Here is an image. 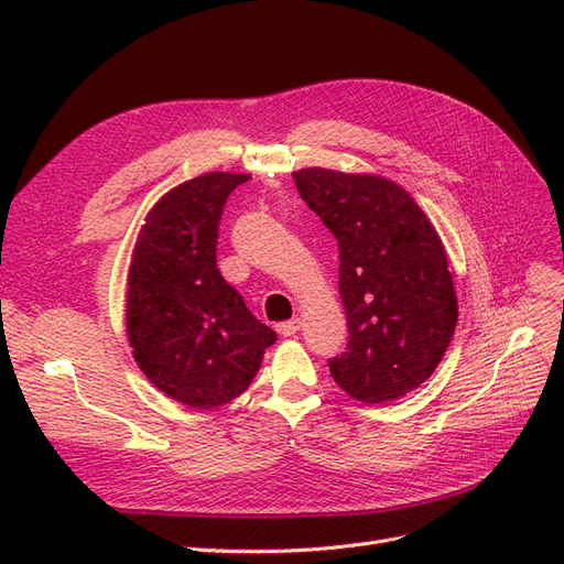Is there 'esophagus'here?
<instances>
[{
	"label": "esophagus",
	"instance_id": "esophagus-1",
	"mask_svg": "<svg viewBox=\"0 0 564 564\" xmlns=\"http://www.w3.org/2000/svg\"><path fill=\"white\" fill-rule=\"evenodd\" d=\"M299 329H301V319H299V317L286 319V322H280V324H278V334H280V336H294Z\"/></svg>",
	"mask_w": 564,
	"mask_h": 564
}]
</instances>
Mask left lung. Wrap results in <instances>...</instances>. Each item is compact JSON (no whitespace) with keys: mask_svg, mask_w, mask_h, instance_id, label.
I'll return each instance as SVG.
<instances>
[{"mask_svg":"<svg viewBox=\"0 0 564 564\" xmlns=\"http://www.w3.org/2000/svg\"><path fill=\"white\" fill-rule=\"evenodd\" d=\"M299 195L340 253L348 348L332 357L350 398L381 404L419 388L449 348L458 319L447 253L404 187L381 176L301 169Z\"/></svg>","mask_w":564,"mask_h":564,"instance_id":"1","label":"left lung"}]
</instances>
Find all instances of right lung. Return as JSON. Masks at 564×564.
Listing matches in <instances>:
<instances>
[{
	"label": "right lung",
	"instance_id": "obj_1",
	"mask_svg": "<svg viewBox=\"0 0 564 564\" xmlns=\"http://www.w3.org/2000/svg\"><path fill=\"white\" fill-rule=\"evenodd\" d=\"M245 174L209 172L169 191L133 247L127 334L148 381L193 409L249 388L278 334L256 319L216 265L218 224Z\"/></svg>",
	"mask_w": 564,
	"mask_h": 564
}]
</instances>
